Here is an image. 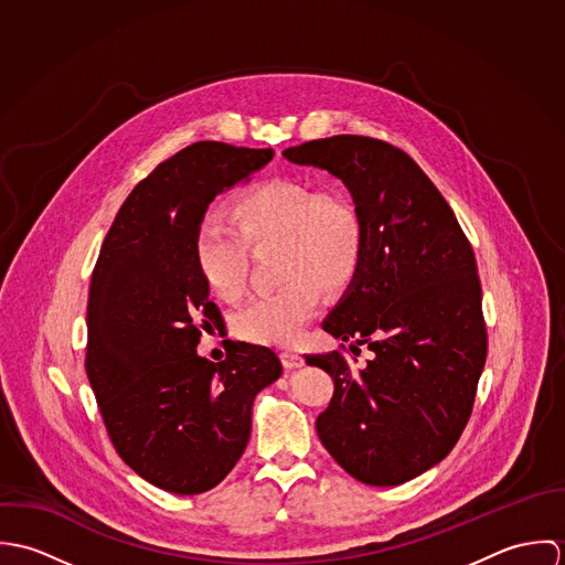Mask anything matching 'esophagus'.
Masks as SVG:
<instances>
[{
	"label": "esophagus",
	"mask_w": 565,
	"mask_h": 565,
	"mask_svg": "<svg viewBox=\"0 0 565 565\" xmlns=\"http://www.w3.org/2000/svg\"><path fill=\"white\" fill-rule=\"evenodd\" d=\"M280 361H282V365L289 367V370H296V367H302V365H305V356L298 354V352H291V350L280 352Z\"/></svg>",
	"instance_id": "1"
}]
</instances>
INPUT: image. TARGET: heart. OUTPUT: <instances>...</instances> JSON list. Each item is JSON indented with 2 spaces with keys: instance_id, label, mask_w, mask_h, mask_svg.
I'll use <instances>...</instances> for the list:
<instances>
[{
  "instance_id": "heart-1",
  "label": "heart",
  "mask_w": 565,
  "mask_h": 565,
  "mask_svg": "<svg viewBox=\"0 0 565 565\" xmlns=\"http://www.w3.org/2000/svg\"><path fill=\"white\" fill-rule=\"evenodd\" d=\"M235 222L239 232L217 217L198 226V271L220 300L237 302L247 289V245L280 243L287 285L245 305L235 330L254 343L291 345L320 307V287L339 291L354 278L365 247L361 213L343 193L274 180L243 193Z\"/></svg>"
}]
</instances>
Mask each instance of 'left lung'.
Returning a JSON list of instances; mask_svg holds the SVG:
<instances>
[{"instance_id": "8db88e82", "label": "left lung", "mask_w": 565, "mask_h": 565, "mask_svg": "<svg viewBox=\"0 0 565 565\" xmlns=\"http://www.w3.org/2000/svg\"><path fill=\"white\" fill-rule=\"evenodd\" d=\"M350 191L365 228L361 265L323 330L372 350L359 370L341 352L307 356L334 381L316 428L356 481L401 484L459 441L487 356L481 280L452 209L403 150L337 135L282 152ZM356 361V359H354Z\"/></svg>"}]
</instances>
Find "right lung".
<instances>
[{
    "mask_svg": "<svg viewBox=\"0 0 565 565\" xmlns=\"http://www.w3.org/2000/svg\"><path fill=\"white\" fill-rule=\"evenodd\" d=\"M274 150L193 143L121 204L102 243L86 307V376L117 455L148 483L193 495L222 483L247 446L252 404L282 365L237 341L224 361L198 354L209 300L193 242L215 195Z\"/></svg>",
    "mask_w": 565,
    "mask_h": 565,
    "instance_id": "right-lung-1",
    "label": "right lung"
}]
</instances>
